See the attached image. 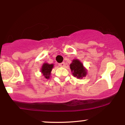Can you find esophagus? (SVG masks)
Returning a JSON list of instances; mask_svg holds the SVG:
<instances>
[{
    "label": "esophagus",
    "mask_w": 125,
    "mask_h": 125,
    "mask_svg": "<svg viewBox=\"0 0 125 125\" xmlns=\"http://www.w3.org/2000/svg\"><path fill=\"white\" fill-rule=\"evenodd\" d=\"M59 65L60 66H61V67H64V66H65V63H64V62L61 63L59 64Z\"/></svg>",
    "instance_id": "obj_1"
}]
</instances>
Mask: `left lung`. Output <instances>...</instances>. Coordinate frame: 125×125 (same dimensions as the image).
<instances>
[{
	"label": "left lung",
	"instance_id": "8db88e82",
	"mask_svg": "<svg viewBox=\"0 0 125 125\" xmlns=\"http://www.w3.org/2000/svg\"><path fill=\"white\" fill-rule=\"evenodd\" d=\"M70 68L73 75L76 77L77 79H82L86 76L87 70L79 60H73L72 63L70 64Z\"/></svg>",
	"mask_w": 125,
	"mask_h": 125
}]
</instances>
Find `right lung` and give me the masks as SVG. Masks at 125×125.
<instances>
[{
	"label": "right lung",
	"instance_id": "add662e5",
	"mask_svg": "<svg viewBox=\"0 0 125 125\" xmlns=\"http://www.w3.org/2000/svg\"><path fill=\"white\" fill-rule=\"evenodd\" d=\"M53 67V64H49L47 63H44L42 66L41 72L46 79H48L50 78V76L51 74V71Z\"/></svg>",
	"mask_w": 125,
	"mask_h": 125
}]
</instances>
